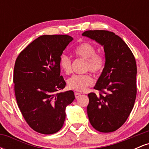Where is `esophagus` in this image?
I'll return each instance as SVG.
<instances>
[{
	"label": "esophagus",
	"instance_id": "34e87169",
	"mask_svg": "<svg viewBox=\"0 0 149 149\" xmlns=\"http://www.w3.org/2000/svg\"><path fill=\"white\" fill-rule=\"evenodd\" d=\"M80 95H81V94L79 93V92H75V97H76V99L78 98V97L80 96Z\"/></svg>",
	"mask_w": 149,
	"mask_h": 149
}]
</instances>
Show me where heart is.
<instances>
[{
	"instance_id": "obj_1",
	"label": "heart",
	"mask_w": 149,
	"mask_h": 149,
	"mask_svg": "<svg viewBox=\"0 0 149 149\" xmlns=\"http://www.w3.org/2000/svg\"><path fill=\"white\" fill-rule=\"evenodd\" d=\"M76 57L85 59L86 64L85 71H90L94 74L102 72L105 65V59L101 53L96 52L95 45L88 42L80 43L74 49ZM59 65L61 70L69 74L71 72V59L66 54H63L60 57ZM93 83V79L90 74L74 75L69 80L68 84L69 88L76 91L84 92L88 86Z\"/></svg>"
}]
</instances>
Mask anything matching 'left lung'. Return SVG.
Masks as SVG:
<instances>
[{
	"mask_svg": "<svg viewBox=\"0 0 149 149\" xmlns=\"http://www.w3.org/2000/svg\"><path fill=\"white\" fill-rule=\"evenodd\" d=\"M83 36L104 46L106 62L95 90L88 94L90 124L101 132L117 130L129 117L136 96V64L131 49L113 32L90 30Z\"/></svg>",
	"mask_w": 149,
	"mask_h": 149,
	"instance_id": "1",
	"label": "left lung"
}]
</instances>
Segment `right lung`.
<instances>
[{
    "label": "right lung",
    "mask_w": 149,
    "mask_h": 149,
    "mask_svg": "<svg viewBox=\"0 0 149 149\" xmlns=\"http://www.w3.org/2000/svg\"><path fill=\"white\" fill-rule=\"evenodd\" d=\"M73 38L44 35L22 51L15 61L13 83L17 102L26 122L43 134L57 132L64 125L66 107L74 100L72 90L60 92L66 82L59 60Z\"/></svg>",
    "instance_id": "obj_1"
}]
</instances>
